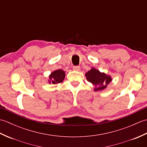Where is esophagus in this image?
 Returning a JSON list of instances; mask_svg holds the SVG:
<instances>
[{
    "label": "esophagus",
    "instance_id": "esophagus-1",
    "mask_svg": "<svg viewBox=\"0 0 147 147\" xmlns=\"http://www.w3.org/2000/svg\"><path fill=\"white\" fill-rule=\"evenodd\" d=\"M73 69L74 71H79L80 70V67L78 66V65H75V66H73Z\"/></svg>",
    "mask_w": 147,
    "mask_h": 147
}]
</instances>
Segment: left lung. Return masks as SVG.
Masks as SVG:
<instances>
[{
	"mask_svg": "<svg viewBox=\"0 0 147 147\" xmlns=\"http://www.w3.org/2000/svg\"><path fill=\"white\" fill-rule=\"evenodd\" d=\"M86 80L95 86V91L104 90L108 84L111 82V78L105 74L100 73L98 70L92 68L85 74Z\"/></svg>",
	"mask_w": 147,
	"mask_h": 147,
	"instance_id": "1",
	"label": "left lung"
}]
</instances>
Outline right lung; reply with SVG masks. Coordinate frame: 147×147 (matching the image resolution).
Segmentation results:
<instances>
[{
  "instance_id": "1",
  "label": "right lung",
  "mask_w": 147,
  "mask_h": 147,
  "mask_svg": "<svg viewBox=\"0 0 147 147\" xmlns=\"http://www.w3.org/2000/svg\"><path fill=\"white\" fill-rule=\"evenodd\" d=\"M53 84L62 83L65 78V72L61 69H58L53 72L49 76Z\"/></svg>"
}]
</instances>
